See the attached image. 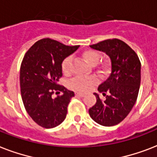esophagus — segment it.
Instances as JSON below:
<instances>
[{
    "label": "esophagus",
    "mask_w": 157,
    "mask_h": 157,
    "mask_svg": "<svg viewBox=\"0 0 157 157\" xmlns=\"http://www.w3.org/2000/svg\"><path fill=\"white\" fill-rule=\"evenodd\" d=\"M84 95H85V94L82 93H78V92H76V96H77V97H83Z\"/></svg>",
    "instance_id": "1"
}]
</instances>
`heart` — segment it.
Segmentation results:
<instances>
[{
  "mask_svg": "<svg viewBox=\"0 0 157 157\" xmlns=\"http://www.w3.org/2000/svg\"><path fill=\"white\" fill-rule=\"evenodd\" d=\"M84 59L91 66H94L98 63L100 59V54L94 50H86L82 54ZM71 57H67L62 62L61 68L64 75H69L71 72ZM109 68V64L107 63H103L98 67V71L103 75L107 71ZM98 82V80L94 76L89 77L76 76L73 78L68 83L69 88L77 92H86L90 90L92 86H94Z\"/></svg>",
  "mask_w": 157,
  "mask_h": 157,
  "instance_id": "obj_1",
  "label": "heart"
}]
</instances>
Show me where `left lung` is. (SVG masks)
<instances>
[{"label":"left lung","instance_id":"left-lung-1","mask_svg":"<svg viewBox=\"0 0 157 157\" xmlns=\"http://www.w3.org/2000/svg\"><path fill=\"white\" fill-rule=\"evenodd\" d=\"M90 46L109 56L111 73L98 88L106 99L103 101L98 94H94L97 101L89 113L98 124L113 126L128 116L136 102L141 81V63L134 50L119 39H108Z\"/></svg>","mask_w":157,"mask_h":157}]
</instances>
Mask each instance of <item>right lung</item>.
Returning <instances> with one entry per match:
<instances>
[{"mask_svg": "<svg viewBox=\"0 0 157 157\" xmlns=\"http://www.w3.org/2000/svg\"><path fill=\"white\" fill-rule=\"evenodd\" d=\"M78 48L45 38L36 41L23 57L20 67L23 103L31 118L43 128L58 126L66 118L67 106L75 94L59 85L63 76L61 64ZM55 91L63 94L53 99Z\"/></svg>", "mask_w": 157, "mask_h": 157, "instance_id": "1", "label": "right lung"}]
</instances>
